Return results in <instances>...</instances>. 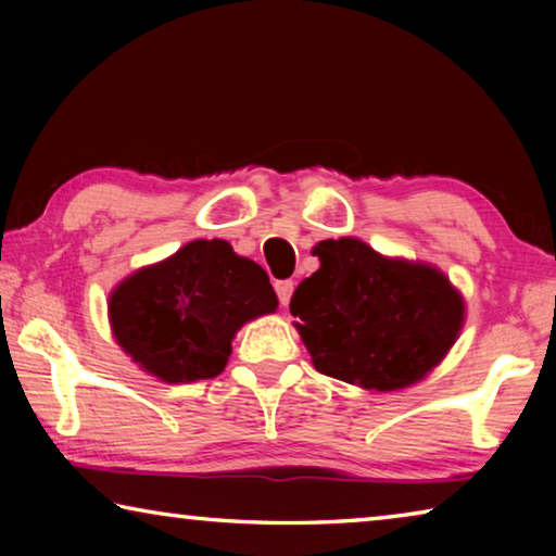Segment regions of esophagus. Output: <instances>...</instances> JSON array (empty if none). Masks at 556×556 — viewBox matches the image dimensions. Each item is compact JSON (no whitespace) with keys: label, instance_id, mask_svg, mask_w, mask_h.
I'll use <instances>...</instances> for the list:
<instances>
[{"label":"esophagus","instance_id":"1","mask_svg":"<svg viewBox=\"0 0 556 556\" xmlns=\"http://www.w3.org/2000/svg\"><path fill=\"white\" fill-rule=\"evenodd\" d=\"M294 287H296V281H294V279H281V281H277V285H275V291H277V296H279V304H281V306H287V304H289L291 291H294Z\"/></svg>","mask_w":556,"mask_h":556}]
</instances>
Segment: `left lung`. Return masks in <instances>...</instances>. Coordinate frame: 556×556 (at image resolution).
I'll list each match as a JSON object with an SVG mask.
<instances>
[{
    "instance_id": "left-lung-1",
    "label": "left lung",
    "mask_w": 556,
    "mask_h": 556,
    "mask_svg": "<svg viewBox=\"0 0 556 556\" xmlns=\"http://www.w3.org/2000/svg\"><path fill=\"white\" fill-rule=\"evenodd\" d=\"M321 267L289 301L314 368L365 390L407 388L439 365L464 299L439 269L388 260L353 238L314 248Z\"/></svg>"
}]
</instances>
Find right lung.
<instances>
[{"mask_svg":"<svg viewBox=\"0 0 556 556\" xmlns=\"http://www.w3.org/2000/svg\"><path fill=\"white\" fill-rule=\"evenodd\" d=\"M277 308L267 271L225 240H193L110 296L117 343L164 382L220 375L238 328Z\"/></svg>","mask_w":556,"mask_h":556,"instance_id":"1","label":"right lung"}]
</instances>
